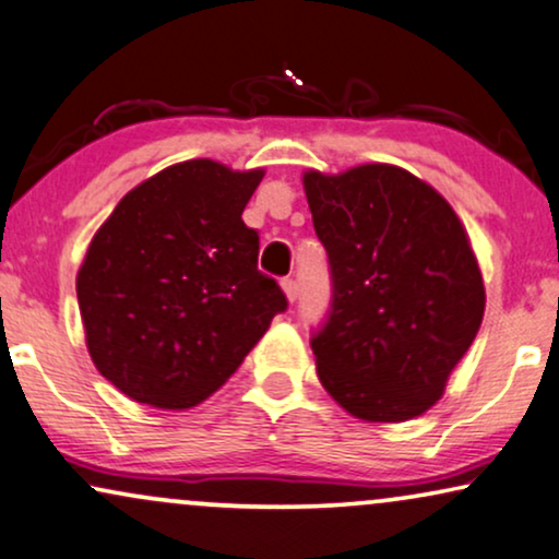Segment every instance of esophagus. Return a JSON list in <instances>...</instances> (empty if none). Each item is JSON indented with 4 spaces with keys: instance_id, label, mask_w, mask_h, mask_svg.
<instances>
[{
    "instance_id": "34e87169",
    "label": "esophagus",
    "mask_w": 559,
    "mask_h": 559,
    "mask_svg": "<svg viewBox=\"0 0 559 559\" xmlns=\"http://www.w3.org/2000/svg\"><path fill=\"white\" fill-rule=\"evenodd\" d=\"M281 286H284V292H286V299L288 301H296V299H299V284H296V281L294 278H284V281H281Z\"/></svg>"
}]
</instances>
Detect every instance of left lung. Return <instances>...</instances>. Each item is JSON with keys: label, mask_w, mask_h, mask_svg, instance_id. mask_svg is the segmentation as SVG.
I'll use <instances>...</instances> for the list:
<instances>
[{"label": "left lung", "mask_w": 559, "mask_h": 559, "mask_svg": "<svg viewBox=\"0 0 559 559\" xmlns=\"http://www.w3.org/2000/svg\"><path fill=\"white\" fill-rule=\"evenodd\" d=\"M304 193L332 275L328 320L312 337L317 377L356 418H418L483 324L467 229L447 198L394 165L309 169Z\"/></svg>", "instance_id": "8db88e82"}]
</instances>
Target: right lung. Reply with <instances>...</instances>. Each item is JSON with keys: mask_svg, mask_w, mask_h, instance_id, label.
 Instances as JSON below:
<instances>
[{"mask_svg": "<svg viewBox=\"0 0 559 559\" xmlns=\"http://www.w3.org/2000/svg\"><path fill=\"white\" fill-rule=\"evenodd\" d=\"M263 169L173 165L121 198L76 273L97 371L126 397L186 409L214 394L288 307L258 271L242 211Z\"/></svg>", "mask_w": 559, "mask_h": 559, "instance_id": "obj_1", "label": "right lung"}]
</instances>
